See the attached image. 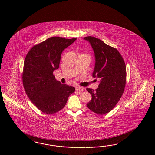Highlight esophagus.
<instances>
[{"label": "esophagus", "mask_w": 155, "mask_h": 155, "mask_svg": "<svg viewBox=\"0 0 155 155\" xmlns=\"http://www.w3.org/2000/svg\"><path fill=\"white\" fill-rule=\"evenodd\" d=\"M75 90H79V91H83L84 90V88L83 87H81V86H75Z\"/></svg>", "instance_id": "esophagus-1"}]
</instances>
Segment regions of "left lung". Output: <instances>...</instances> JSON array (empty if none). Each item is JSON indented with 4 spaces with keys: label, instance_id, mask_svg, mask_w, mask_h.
<instances>
[{
    "label": "left lung",
    "instance_id": "8db88e82",
    "mask_svg": "<svg viewBox=\"0 0 155 155\" xmlns=\"http://www.w3.org/2000/svg\"><path fill=\"white\" fill-rule=\"evenodd\" d=\"M89 42L95 56L94 78H99L95 91L87 89L91 100L87 107L99 115L108 113L114 108L124 92L126 81V67L117 49L92 36L84 38Z\"/></svg>",
    "mask_w": 155,
    "mask_h": 155
}]
</instances>
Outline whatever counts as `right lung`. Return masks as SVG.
Returning <instances> with one entry per match:
<instances>
[{"label":"right lung","mask_w":155,"mask_h":155,"mask_svg":"<svg viewBox=\"0 0 155 155\" xmlns=\"http://www.w3.org/2000/svg\"><path fill=\"white\" fill-rule=\"evenodd\" d=\"M77 40L49 38L33 46L24 63L22 78L28 98L42 113L52 114L64 108L75 88L63 84L53 74L58 69L62 51Z\"/></svg>","instance_id":"right-lung-1"}]
</instances>
